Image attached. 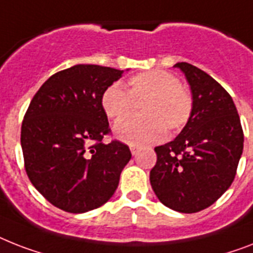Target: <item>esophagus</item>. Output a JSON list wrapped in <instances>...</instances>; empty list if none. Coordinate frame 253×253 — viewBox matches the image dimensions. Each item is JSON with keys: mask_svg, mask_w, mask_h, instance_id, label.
Masks as SVG:
<instances>
[{"mask_svg": "<svg viewBox=\"0 0 253 253\" xmlns=\"http://www.w3.org/2000/svg\"><path fill=\"white\" fill-rule=\"evenodd\" d=\"M139 149H140V148L137 147V145H130V151H131V153H132V156H136V153L139 152Z\"/></svg>", "mask_w": 253, "mask_h": 253, "instance_id": "34e87169", "label": "esophagus"}]
</instances>
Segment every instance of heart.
<instances>
[{"mask_svg": "<svg viewBox=\"0 0 253 253\" xmlns=\"http://www.w3.org/2000/svg\"><path fill=\"white\" fill-rule=\"evenodd\" d=\"M121 83H112L102 91L100 105L110 120H122L132 112L133 101L143 100V117L127 118L114 126L118 139L132 145H148L162 140L169 131L183 128L194 110V98L180 85L176 75L165 70H149Z\"/></svg>", "mask_w": 253, "mask_h": 253, "instance_id": "obj_1", "label": "heart"}]
</instances>
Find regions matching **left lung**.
<instances>
[{
	"mask_svg": "<svg viewBox=\"0 0 253 253\" xmlns=\"http://www.w3.org/2000/svg\"><path fill=\"white\" fill-rule=\"evenodd\" d=\"M174 67L190 84L194 110L173 141L155 148L157 162L149 180L168 208L196 213L231 186L244 136L235 104L221 84L190 63L178 62Z\"/></svg>",
	"mask_w": 253,
	"mask_h": 253,
	"instance_id": "left-lung-1",
	"label": "left lung"
}]
</instances>
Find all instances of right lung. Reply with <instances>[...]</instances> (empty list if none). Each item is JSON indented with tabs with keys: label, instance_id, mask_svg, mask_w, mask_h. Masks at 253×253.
<instances>
[{
	"label": "right lung",
	"instance_id": "add662e5",
	"mask_svg": "<svg viewBox=\"0 0 253 253\" xmlns=\"http://www.w3.org/2000/svg\"><path fill=\"white\" fill-rule=\"evenodd\" d=\"M123 70L75 65L49 78L32 98L20 132L27 175L54 207L84 213L116 192L130 148L109 133L100 96Z\"/></svg>",
	"mask_w": 253,
	"mask_h": 253
}]
</instances>
